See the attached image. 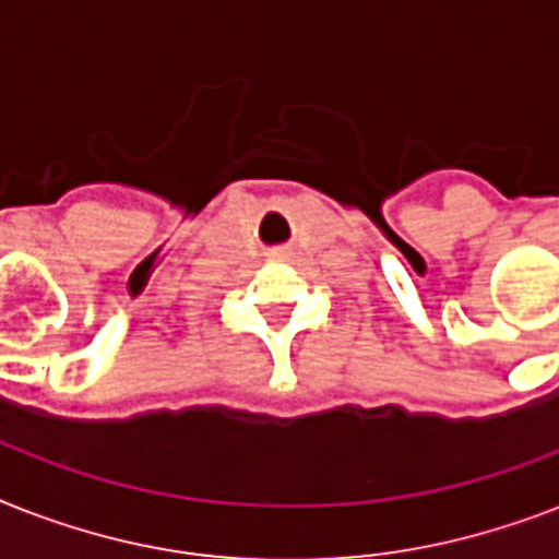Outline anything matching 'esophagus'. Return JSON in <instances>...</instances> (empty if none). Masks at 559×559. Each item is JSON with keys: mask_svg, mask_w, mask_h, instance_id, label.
I'll return each instance as SVG.
<instances>
[{"mask_svg": "<svg viewBox=\"0 0 559 559\" xmlns=\"http://www.w3.org/2000/svg\"><path fill=\"white\" fill-rule=\"evenodd\" d=\"M272 258H284V249H275V252H272Z\"/></svg>", "mask_w": 559, "mask_h": 559, "instance_id": "1", "label": "esophagus"}]
</instances>
